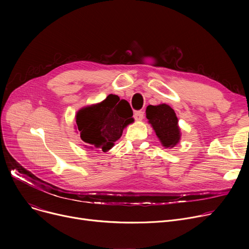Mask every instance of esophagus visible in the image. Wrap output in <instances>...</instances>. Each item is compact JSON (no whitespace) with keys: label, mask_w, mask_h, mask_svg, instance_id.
<instances>
[{"label":"esophagus","mask_w":249,"mask_h":249,"mask_svg":"<svg viewBox=\"0 0 249 249\" xmlns=\"http://www.w3.org/2000/svg\"><path fill=\"white\" fill-rule=\"evenodd\" d=\"M134 118H135V120L136 121H141L143 118H144V112L143 111H136L135 112V114H134Z\"/></svg>","instance_id":"1"}]
</instances>
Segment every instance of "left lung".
<instances>
[{
    "label": "left lung",
    "instance_id": "obj_1",
    "mask_svg": "<svg viewBox=\"0 0 249 249\" xmlns=\"http://www.w3.org/2000/svg\"><path fill=\"white\" fill-rule=\"evenodd\" d=\"M146 117L164 147H174L178 143L180 134L178 118L168 105H149L146 108Z\"/></svg>",
    "mask_w": 249,
    "mask_h": 249
}]
</instances>
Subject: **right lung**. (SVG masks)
<instances>
[{"label": "right lung", "mask_w": 249, "mask_h": 249, "mask_svg": "<svg viewBox=\"0 0 249 249\" xmlns=\"http://www.w3.org/2000/svg\"><path fill=\"white\" fill-rule=\"evenodd\" d=\"M132 116L129 103L111 94L102 103L81 109L75 118L86 146L106 152L121 137L123 129L134 121Z\"/></svg>", "instance_id": "1"}]
</instances>
